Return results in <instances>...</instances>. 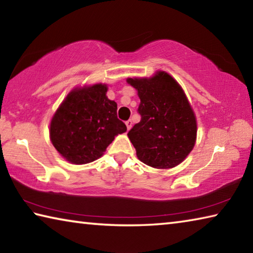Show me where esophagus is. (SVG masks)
<instances>
[{
    "instance_id": "1",
    "label": "esophagus",
    "mask_w": 253,
    "mask_h": 253,
    "mask_svg": "<svg viewBox=\"0 0 253 253\" xmlns=\"http://www.w3.org/2000/svg\"><path fill=\"white\" fill-rule=\"evenodd\" d=\"M126 126H127V129H128V130H129L130 128H131V126H132V122L130 121V119H129V121H127V122H126Z\"/></svg>"
}]
</instances>
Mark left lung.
I'll use <instances>...</instances> for the list:
<instances>
[{
    "instance_id": "obj_1",
    "label": "left lung",
    "mask_w": 253,
    "mask_h": 253,
    "mask_svg": "<svg viewBox=\"0 0 253 253\" xmlns=\"http://www.w3.org/2000/svg\"><path fill=\"white\" fill-rule=\"evenodd\" d=\"M140 99V122L128 131L137 157L155 169H170L193 149L196 121L181 85L164 71L149 79H127Z\"/></svg>"
}]
</instances>
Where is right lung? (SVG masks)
Listing matches in <instances>:
<instances>
[{
  "mask_svg": "<svg viewBox=\"0 0 253 253\" xmlns=\"http://www.w3.org/2000/svg\"><path fill=\"white\" fill-rule=\"evenodd\" d=\"M106 92L101 84L71 91L51 121V142L72 164L99 158L115 136L127 130L117 117V104Z\"/></svg>",
  "mask_w": 253,
  "mask_h": 253,
  "instance_id": "1",
  "label": "right lung"
}]
</instances>
